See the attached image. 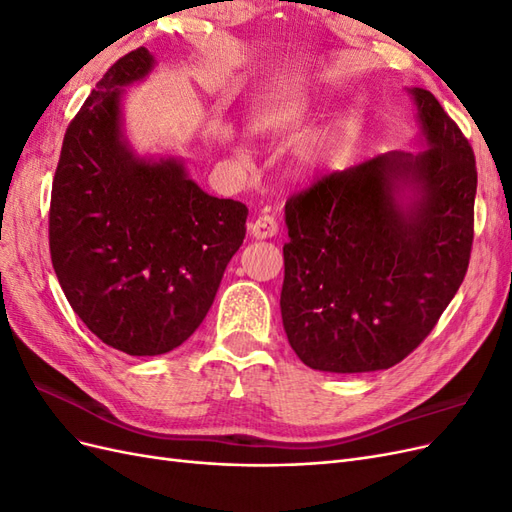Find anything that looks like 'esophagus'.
I'll return each instance as SVG.
<instances>
[{"instance_id":"34e87169","label":"esophagus","mask_w":512,"mask_h":512,"mask_svg":"<svg viewBox=\"0 0 512 512\" xmlns=\"http://www.w3.org/2000/svg\"><path fill=\"white\" fill-rule=\"evenodd\" d=\"M277 230H280V224H277L275 215H271V213H260L250 226L252 237H256V239H269V237L277 235Z\"/></svg>"}]
</instances>
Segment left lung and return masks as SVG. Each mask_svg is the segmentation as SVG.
Returning a JSON list of instances; mask_svg holds the SVG:
<instances>
[{"label": "left lung", "instance_id": "1", "mask_svg": "<svg viewBox=\"0 0 512 512\" xmlns=\"http://www.w3.org/2000/svg\"><path fill=\"white\" fill-rule=\"evenodd\" d=\"M431 149L320 175L286 203L282 320L292 350L335 374L389 369L436 327L474 241L472 145L427 89H412ZM399 184L419 200L394 203Z\"/></svg>", "mask_w": 512, "mask_h": 512}]
</instances>
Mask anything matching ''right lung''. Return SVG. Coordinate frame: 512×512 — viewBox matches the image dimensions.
Returning <instances> with one entry per match:
<instances>
[{"mask_svg":"<svg viewBox=\"0 0 512 512\" xmlns=\"http://www.w3.org/2000/svg\"><path fill=\"white\" fill-rule=\"evenodd\" d=\"M153 57L117 59L68 123L51 190L49 247L57 280L106 346L156 356L205 320L245 239L247 207L205 194L175 160L132 156L121 138V87Z\"/></svg>","mask_w":512,"mask_h":512,"instance_id":"1","label":"right lung"}]
</instances>
